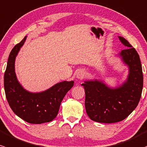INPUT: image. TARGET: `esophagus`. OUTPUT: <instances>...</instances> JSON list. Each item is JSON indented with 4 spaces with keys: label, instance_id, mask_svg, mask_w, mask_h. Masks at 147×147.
Listing matches in <instances>:
<instances>
[{
    "label": "esophagus",
    "instance_id": "esophagus-1",
    "mask_svg": "<svg viewBox=\"0 0 147 147\" xmlns=\"http://www.w3.org/2000/svg\"><path fill=\"white\" fill-rule=\"evenodd\" d=\"M85 75H86V72H85V71L83 70H79L77 73V77L78 79H80V80H82V79H84V77H85Z\"/></svg>",
    "mask_w": 147,
    "mask_h": 147
}]
</instances>
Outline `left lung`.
Returning <instances> with one entry per match:
<instances>
[{
	"label": "left lung",
	"instance_id": "obj_1",
	"mask_svg": "<svg viewBox=\"0 0 147 147\" xmlns=\"http://www.w3.org/2000/svg\"><path fill=\"white\" fill-rule=\"evenodd\" d=\"M126 46L120 55L129 66L127 82L112 89L99 81H86L82 84L85 90V107L91 120L112 123L123 121L138 106L143 88V74L138 53L125 38L119 37Z\"/></svg>",
	"mask_w": 147,
	"mask_h": 147
}]
</instances>
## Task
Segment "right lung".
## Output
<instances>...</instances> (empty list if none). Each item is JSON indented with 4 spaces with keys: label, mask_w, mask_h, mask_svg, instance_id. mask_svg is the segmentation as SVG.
Masks as SVG:
<instances>
[{
    "label": "right lung",
    "mask_w": 147,
    "mask_h": 147,
    "mask_svg": "<svg viewBox=\"0 0 147 147\" xmlns=\"http://www.w3.org/2000/svg\"><path fill=\"white\" fill-rule=\"evenodd\" d=\"M26 36L16 45L9 54L4 75L6 98L12 110L19 117L30 123L50 122L56 118L63 99L73 86L74 82H63L44 92L33 93L20 85L14 72L16 56L25 42Z\"/></svg>",
    "instance_id": "obj_1"
}]
</instances>
